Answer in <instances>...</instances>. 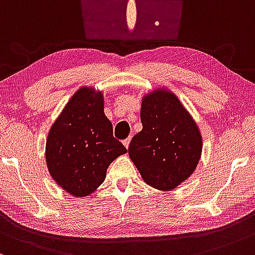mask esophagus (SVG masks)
I'll use <instances>...</instances> for the list:
<instances>
[{"label":"esophagus","instance_id":"esophagus-1","mask_svg":"<svg viewBox=\"0 0 255 255\" xmlns=\"http://www.w3.org/2000/svg\"><path fill=\"white\" fill-rule=\"evenodd\" d=\"M130 141H131V138L130 137H128V138H127V139H124V141H123V144L125 145V148H128V145H130Z\"/></svg>","mask_w":255,"mask_h":255}]
</instances>
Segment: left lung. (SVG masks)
Instances as JSON below:
<instances>
[{
    "mask_svg": "<svg viewBox=\"0 0 255 255\" xmlns=\"http://www.w3.org/2000/svg\"><path fill=\"white\" fill-rule=\"evenodd\" d=\"M142 131L132 137L128 156L142 179L170 191L194 173L202 153V136L179 99L160 87L142 97Z\"/></svg>",
    "mask_w": 255,
    "mask_h": 255,
    "instance_id": "obj_1",
    "label": "left lung"
}]
</instances>
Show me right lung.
Here are the masks:
<instances>
[{"mask_svg": "<svg viewBox=\"0 0 255 255\" xmlns=\"http://www.w3.org/2000/svg\"><path fill=\"white\" fill-rule=\"evenodd\" d=\"M104 110V93L81 87L48 132V171L56 184L74 197L93 194L104 183L111 162L128 153L113 137L112 123Z\"/></svg>", "mask_w": 255, "mask_h": 255, "instance_id": "1", "label": "right lung"}]
</instances>
